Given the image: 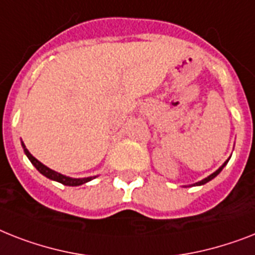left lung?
<instances>
[{"label":"left lung","mask_w":255,"mask_h":255,"mask_svg":"<svg viewBox=\"0 0 255 255\" xmlns=\"http://www.w3.org/2000/svg\"><path fill=\"white\" fill-rule=\"evenodd\" d=\"M228 161H229V158H228V160H227V161H225V162L223 163V165H221V166L219 167V169H217L216 171H215V173H212V174H211V175H208V177H207V178H204V179H202V181L196 182V183H194V185H192V186H200V185H204V183H207V182H210L211 179H214V178L216 177V175L219 174V173H220L221 170H223V167H224L225 165H227V163H228Z\"/></svg>","instance_id":"obj_1"}]
</instances>
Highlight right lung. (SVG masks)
<instances>
[{
    "label": "right lung",
    "mask_w": 255,
    "mask_h": 255,
    "mask_svg": "<svg viewBox=\"0 0 255 255\" xmlns=\"http://www.w3.org/2000/svg\"><path fill=\"white\" fill-rule=\"evenodd\" d=\"M22 146H23V150H24V153H26V156L28 157V160H30L31 163H32V165H34L36 169H38L39 173L44 175V177L49 178V179H52V181L60 182V183H63V185H65V186H81V185H84V183H86V182L92 181V179H94L95 178V177L70 178V177H67V175L60 174V173L52 170V169H49V167H47L45 165H43L40 161L36 160V158H35V157L32 156V154H31L28 150H27L26 145H24L23 142H22Z\"/></svg>",
    "instance_id": "obj_1"
}]
</instances>
